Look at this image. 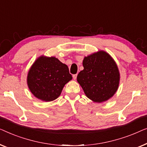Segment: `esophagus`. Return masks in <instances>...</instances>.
<instances>
[{"label":"esophagus","mask_w":147,"mask_h":147,"mask_svg":"<svg viewBox=\"0 0 147 147\" xmlns=\"http://www.w3.org/2000/svg\"><path fill=\"white\" fill-rule=\"evenodd\" d=\"M76 77H77V74H73V79H74V80H76Z\"/></svg>","instance_id":"esophagus-1"}]
</instances>
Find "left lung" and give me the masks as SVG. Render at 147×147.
<instances>
[{
	"mask_svg": "<svg viewBox=\"0 0 147 147\" xmlns=\"http://www.w3.org/2000/svg\"><path fill=\"white\" fill-rule=\"evenodd\" d=\"M84 69L78 73L77 81L86 96L96 102L111 98L119 87L120 74L112 57L99 51L84 57Z\"/></svg>",
	"mask_w": 147,
	"mask_h": 147,
	"instance_id": "left-lung-1",
	"label": "left lung"
}]
</instances>
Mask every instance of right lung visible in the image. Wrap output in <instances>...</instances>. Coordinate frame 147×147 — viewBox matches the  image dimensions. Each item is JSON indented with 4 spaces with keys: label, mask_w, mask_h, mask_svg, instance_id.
<instances>
[{
    "label": "right lung",
    "mask_w": 147,
    "mask_h": 147,
    "mask_svg": "<svg viewBox=\"0 0 147 147\" xmlns=\"http://www.w3.org/2000/svg\"><path fill=\"white\" fill-rule=\"evenodd\" d=\"M72 79L67 65L55 57H39L27 76L28 88L34 96L44 101L55 100Z\"/></svg>",
    "instance_id": "obj_1"
}]
</instances>
